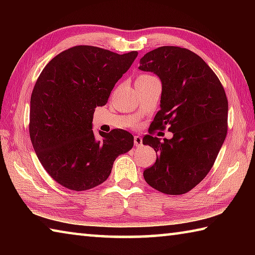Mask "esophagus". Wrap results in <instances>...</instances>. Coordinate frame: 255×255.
Returning <instances> with one entry per match:
<instances>
[{"mask_svg":"<svg viewBox=\"0 0 255 255\" xmlns=\"http://www.w3.org/2000/svg\"><path fill=\"white\" fill-rule=\"evenodd\" d=\"M133 143H135L136 147H140V146L143 145V138L140 136H135V138H133Z\"/></svg>","mask_w":255,"mask_h":255,"instance_id":"1","label":"esophagus"}]
</instances>
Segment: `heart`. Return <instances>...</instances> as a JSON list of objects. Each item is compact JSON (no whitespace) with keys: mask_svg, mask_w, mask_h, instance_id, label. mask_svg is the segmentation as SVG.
<instances>
[{"mask_svg":"<svg viewBox=\"0 0 255 255\" xmlns=\"http://www.w3.org/2000/svg\"><path fill=\"white\" fill-rule=\"evenodd\" d=\"M155 79H156V77L150 75V74H140V75H138L136 82H148V81H152Z\"/></svg>","mask_w":255,"mask_h":255,"instance_id":"b5f03b06","label":"heart"}]
</instances>
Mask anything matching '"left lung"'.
Masks as SVG:
<instances>
[{
    "label": "left lung",
    "mask_w": 255,
    "mask_h": 255,
    "mask_svg": "<svg viewBox=\"0 0 255 255\" xmlns=\"http://www.w3.org/2000/svg\"><path fill=\"white\" fill-rule=\"evenodd\" d=\"M140 71L162 83L161 110L149 132L169 126L171 139L146 135L143 144L156 152V162L144 171L150 187L166 195H183L213 167L227 133L228 102L213 70L191 50L163 46L145 54Z\"/></svg>",
    "instance_id": "1"
}]
</instances>
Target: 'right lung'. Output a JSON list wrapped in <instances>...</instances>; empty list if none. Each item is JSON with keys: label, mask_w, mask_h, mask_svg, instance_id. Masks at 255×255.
Instances as JSON below:
<instances>
[{"label": "right lung", "mask_w": 255, "mask_h": 255, "mask_svg": "<svg viewBox=\"0 0 255 255\" xmlns=\"http://www.w3.org/2000/svg\"><path fill=\"white\" fill-rule=\"evenodd\" d=\"M137 55L75 46L40 73L30 100L29 133L41 165L63 187L83 191L103 183L115 159L132 148L133 136L123 129L99 131L98 139L92 120Z\"/></svg>", "instance_id": "obj_1"}]
</instances>
